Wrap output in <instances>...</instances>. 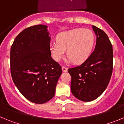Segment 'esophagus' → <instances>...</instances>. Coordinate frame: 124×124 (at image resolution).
Here are the masks:
<instances>
[{"label":"esophagus","mask_w":124,"mask_h":124,"mask_svg":"<svg viewBox=\"0 0 124 124\" xmlns=\"http://www.w3.org/2000/svg\"><path fill=\"white\" fill-rule=\"evenodd\" d=\"M62 70H63V72H66L68 71V68L66 66H63L62 67Z\"/></svg>","instance_id":"obj_1"}]
</instances>
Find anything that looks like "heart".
<instances>
[{"instance_id": "1", "label": "heart", "mask_w": 124, "mask_h": 124, "mask_svg": "<svg viewBox=\"0 0 124 124\" xmlns=\"http://www.w3.org/2000/svg\"><path fill=\"white\" fill-rule=\"evenodd\" d=\"M94 43L95 35L92 30L76 28L59 33L56 42L51 43L50 48L55 61H60L67 50L68 61L81 64L90 56Z\"/></svg>"}]
</instances>
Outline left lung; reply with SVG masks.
Instances as JSON below:
<instances>
[{
  "mask_svg": "<svg viewBox=\"0 0 124 124\" xmlns=\"http://www.w3.org/2000/svg\"><path fill=\"white\" fill-rule=\"evenodd\" d=\"M93 28L97 37L94 51L83 64L68 69L72 94L84 102L95 100L102 94L113 69V49L109 37L96 26Z\"/></svg>",
  "mask_w": 124,
  "mask_h": 124,
  "instance_id": "8db88e82",
  "label": "left lung"
}]
</instances>
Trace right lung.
<instances>
[{
	"label": "right lung",
	"mask_w": 124,
	"mask_h": 124,
	"mask_svg": "<svg viewBox=\"0 0 124 124\" xmlns=\"http://www.w3.org/2000/svg\"><path fill=\"white\" fill-rule=\"evenodd\" d=\"M50 40L47 26L34 25L20 33L11 46L13 81L26 99L35 104L54 97L62 73L61 66L51 58Z\"/></svg>",
	"instance_id": "add662e5"
}]
</instances>
